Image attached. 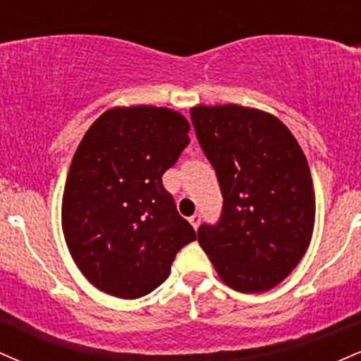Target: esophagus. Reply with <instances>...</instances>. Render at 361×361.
Returning a JSON list of instances; mask_svg holds the SVG:
<instances>
[{"label":"esophagus","instance_id":"1","mask_svg":"<svg viewBox=\"0 0 361 361\" xmlns=\"http://www.w3.org/2000/svg\"><path fill=\"white\" fill-rule=\"evenodd\" d=\"M188 221L195 227V229H198V226H200V221H202V215L200 214H193L192 217L188 219Z\"/></svg>","mask_w":361,"mask_h":361}]
</instances>
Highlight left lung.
Listing matches in <instances>:
<instances>
[{
	"label": "left lung",
	"instance_id": "obj_1",
	"mask_svg": "<svg viewBox=\"0 0 361 361\" xmlns=\"http://www.w3.org/2000/svg\"><path fill=\"white\" fill-rule=\"evenodd\" d=\"M190 117L224 198L198 243L226 285L264 292L287 279L312 238L316 197L304 152L279 118L241 105L195 106Z\"/></svg>",
	"mask_w": 361,
	"mask_h": 361
}]
</instances>
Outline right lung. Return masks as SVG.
<instances>
[{"label":"right lung","instance_id":"1","mask_svg":"<svg viewBox=\"0 0 361 361\" xmlns=\"http://www.w3.org/2000/svg\"><path fill=\"white\" fill-rule=\"evenodd\" d=\"M188 130L175 110L118 106L94 120L78 146L62 197V231L78 268L102 292L147 295L197 238L163 186L190 144Z\"/></svg>","mask_w":361,"mask_h":361}]
</instances>
